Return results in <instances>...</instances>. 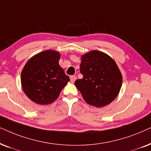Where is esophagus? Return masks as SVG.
<instances>
[{"label":"esophagus","mask_w":151,"mask_h":151,"mask_svg":"<svg viewBox=\"0 0 151 151\" xmlns=\"http://www.w3.org/2000/svg\"><path fill=\"white\" fill-rule=\"evenodd\" d=\"M70 81H71V82H72V83H74V82L75 81L76 79H77V78H76L75 76H74V75L70 76Z\"/></svg>","instance_id":"esophagus-1"}]
</instances>
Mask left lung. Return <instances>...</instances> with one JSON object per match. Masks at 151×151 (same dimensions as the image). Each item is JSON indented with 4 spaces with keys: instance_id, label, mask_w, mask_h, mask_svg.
Instances as JSON below:
<instances>
[{
    "instance_id": "1",
    "label": "left lung",
    "mask_w": 151,
    "mask_h": 151,
    "mask_svg": "<svg viewBox=\"0 0 151 151\" xmlns=\"http://www.w3.org/2000/svg\"><path fill=\"white\" fill-rule=\"evenodd\" d=\"M81 79L76 87L89 105L97 108L111 103L117 96L122 85V75L115 61L102 52L92 50L81 57Z\"/></svg>"
}]
</instances>
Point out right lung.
<instances>
[{
	"label": "right lung",
	"mask_w": 151,
	"mask_h": 151,
	"mask_svg": "<svg viewBox=\"0 0 151 151\" xmlns=\"http://www.w3.org/2000/svg\"><path fill=\"white\" fill-rule=\"evenodd\" d=\"M60 54L45 50L32 57L21 72L23 92L40 105L52 104L59 97L70 78L59 64Z\"/></svg>",
	"instance_id": "add662e5"
}]
</instances>
